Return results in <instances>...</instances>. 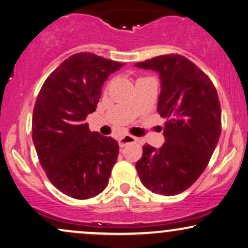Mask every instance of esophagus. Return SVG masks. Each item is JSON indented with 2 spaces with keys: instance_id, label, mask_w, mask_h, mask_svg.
I'll list each match as a JSON object with an SVG mask.
<instances>
[{
  "instance_id": "esophagus-1",
  "label": "esophagus",
  "mask_w": 248,
  "mask_h": 248,
  "mask_svg": "<svg viewBox=\"0 0 248 248\" xmlns=\"http://www.w3.org/2000/svg\"><path fill=\"white\" fill-rule=\"evenodd\" d=\"M135 141H137V138L136 137L130 136V135H124V137H121L120 140H119V146L124 147L127 144L135 143Z\"/></svg>"
}]
</instances>
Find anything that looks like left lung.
I'll return each instance as SVG.
<instances>
[{"label": "left lung", "instance_id": "1", "mask_svg": "<svg viewBox=\"0 0 248 248\" xmlns=\"http://www.w3.org/2000/svg\"><path fill=\"white\" fill-rule=\"evenodd\" d=\"M137 68L157 71L161 93L157 112L166 118L160 148L143 146L136 169L141 184L155 194L173 196L203 173L221 134V108L211 79L187 58L160 55Z\"/></svg>", "mask_w": 248, "mask_h": 248}]
</instances>
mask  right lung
<instances>
[{"mask_svg":"<svg viewBox=\"0 0 248 248\" xmlns=\"http://www.w3.org/2000/svg\"><path fill=\"white\" fill-rule=\"evenodd\" d=\"M124 63L94 53L71 55L48 76L32 112V141L48 180L65 195L87 200L108 184L118 141L85 122L96 111L102 86Z\"/></svg>","mask_w":248,"mask_h":248,"instance_id":"1","label":"right lung"}]
</instances>
